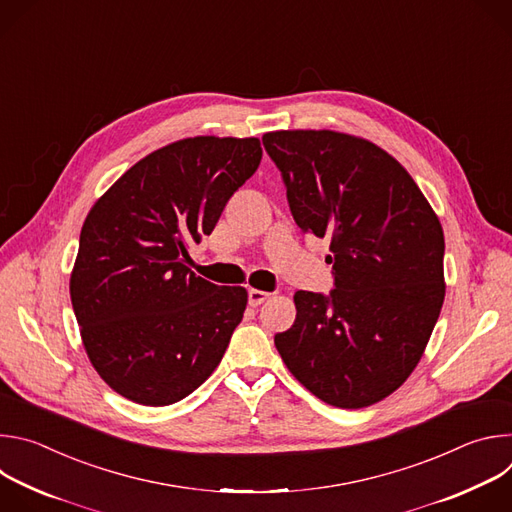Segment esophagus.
<instances>
[{"label": "esophagus", "mask_w": 512, "mask_h": 512, "mask_svg": "<svg viewBox=\"0 0 512 512\" xmlns=\"http://www.w3.org/2000/svg\"><path fill=\"white\" fill-rule=\"evenodd\" d=\"M271 294H267V291H261V289H249V306L257 308L261 306Z\"/></svg>", "instance_id": "1"}]
</instances>
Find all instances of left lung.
<instances>
[{
    "label": "left lung",
    "instance_id": "1",
    "mask_svg": "<svg viewBox=\"0 0 512 512\" xmlns=\"http://www.w3.org/2000/svg\"><path fill=\"white\" fill-rule=\"evenodd\" d=\"M302 233L330 241L334 289L296 291L275 334L289 373L340 409L369 407L417 367L446 296L444 231L407 170L379 145L336 131H271Z\"/></svg>",
    "mask_w": 512,
    "mask_h": 512
}]
</instances>
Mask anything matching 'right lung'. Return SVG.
<instances>
[{"label": "right lung", "instance_id": "obj_1", "mask_svg": "<svg viewBox=\"0 0 512 512\" xmlns=\"http://www.w3.org/2000/svg\"><path fill=\"white\" fill-rule=\"evenodd\" d=\"M257 137L180 139L131 166L91 208L70 300L101 379L139 405H172L218 367L243 320L245 287L188 267L229 198L261 162Z\"/></svg>", "mask_w": 512, "mask_h": 512}]
</instances>
